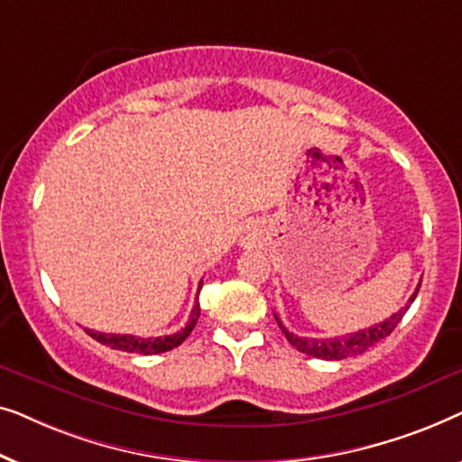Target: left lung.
<instances>
[{"label": "left lung", "instance_id": "left-lung-1", "mask_svg": "<svg viewBox=\"0 0 462 462\" xmlns=\"http://www.w3.org/2000/svg\"><path fill=\"white\" fill-rule=\"evenodd\" d=\"M419 288L420 283L416 286L414 294L410 296V300L406 302V307H402L400 311L391 315L381 324L376 326H370V328H364V330H357L353 334H345V337H334V338H307V337H299V334H292L290 330L283 328V324L280 321V318L275 315L277 324H280L282 332L286 334L288 343L294 346V349H299L300 353H307V356L311 357H318V359H345V357H356V356H362L364 351H368L370 346H374L378 340L387 338L391 332L395 330V326L400 324L403 313L408 311L410 305H412L416 294H419Z\"/></svg>", "mask_w": 462, "mask_h": 462}]
</instances>
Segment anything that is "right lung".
<instances>
[{
    "mask_svg": "<svg viewBox=\"0 0 462 462\" xmlns=\"http://www.w3.org/2000/svg\"><path fill=\"white\" fill-rule=\"evenodd\" d=\"M199 294V290H198ZM199 319V302L195 299V307L191 311V318H189V324L182 328V330L170 334V337H157V338H143V337H132V334H105L97 330H88L94 340H98L100 345L111 346V349L117 351H128V353H143V356H155V353H163L179 346L182 340H185L191 330L198 324Z\"/></svg>",
    "mask_w": 462,
    "mask_h": 462,
    "instance_id": "obj_1",
    "label": "right lung"
}]
</instances>
